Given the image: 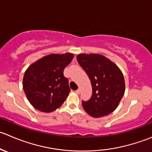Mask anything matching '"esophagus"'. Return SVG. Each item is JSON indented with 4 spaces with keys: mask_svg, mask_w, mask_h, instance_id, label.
Listing matches in <instances>:
<instances>
[{
    "mask_svg": "<svg viewBox=\"0 0 152 152\" xmlns=\"http://www.w3.org/2000/svg\"><path fill=\"white\" fill-rule=\"evenodd\" d=\"M80 89H77V90H76V91H75L76 94H80Z\"/></svg>",
    "mask_w": 152,
    "mask_h": 152,
    "instance_id": "34e87169",
    "label": "esophagus"
}]
</instances>
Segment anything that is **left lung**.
Returning a JSON list of instances; mask_svg holds the SVG:
<instances>
[{"instance_id": "obj_1", "label": "left lung", "mask_w": 152, "mask_h": 152, "mask_svg": "<svg viewBox=\"0 0 152 152\" xmlns=\"http://www.w3.org/2000/svg\"><path fill=\"white\" fill-rule=\"evenodd\" d=\"M77 61L88 75L92 87L89 100H82L84 110L94 118L113 112L125 92L124 77L118 66L97 54H80Z\"/></svg>"}]
</instances>
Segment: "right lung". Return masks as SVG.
Masks as SVG:
<instances>
[{
  "mask_svg": "<svg viewBox=\"0 0 152 152\" xmlns=\"http://www.w3.org/2000/svg\"><path fill=\"white\" fill-rule=\"evenodd\" d=\"M73 59V54H52L29 66L23 87L29 103L37 110L52 112L59 108L70 92L64 70Z\"/></svg>",
  "mask_w": 152,
  "mask_h": 152,
  "instance_id": "obj_1",
  "label": "right lung"
}]
</instances>
